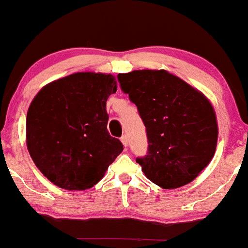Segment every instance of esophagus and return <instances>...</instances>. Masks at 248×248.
Segmentation results:
<instances>
[{
	"label": "esophagus",
	"mask_w": 248,
	"mask_h": 248,
	"mask_svg": "<svg viewBox=\"0 0 248 248\" xmlns=\"http://www.w3.org/2000/svg\"><path fill=\"white\" fill-rule=\"evenodd\" d=\"M121 142H122V145H124V147L128 146V138H127V135H122V137H121Z\"/></svg>",
	"instance_id": "1"
}]
</instances>
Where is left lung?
Returning <instances> with one entry per match:
<instances>
[{"label":"left lung","mask_w":248,"mask_h":248,"mask_svg":"<svg viewBox=\"0 0 248 248\" xmlns=\"http://www.w3.org/2000/svg\"><path fill=\"white\" fill-rule=\"evenodd\" d=\"M118 80L146 127L147 155L137 162L147 178L165 189L194 180L216 153L217 124L208 100L166 70H134Z\"/></svg>","instance_id":"8db88e82"}]
</instances>
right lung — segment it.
<instances>
[{"instance_id": "right-lung-1", "label": "right lung", "mask_w": 248, "mask_h": 248, "mask_svg": "<svg viewBox=\"0 0 248 248\" xmlns=\"http://www.w3.org/2000/svg\"><path fill=\"white\" fill-rule=\"evenodd\" d=\"M116 88L110 74L75 73L47 84L34 97L27 113V147L54 185L92 188L124 151L107 130L106 102Z\"/></svg>"}]
</instances>
